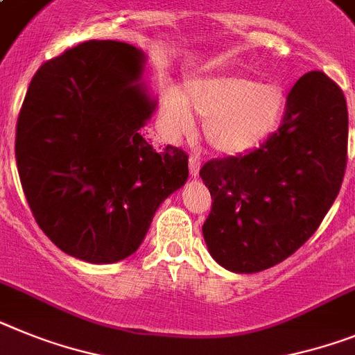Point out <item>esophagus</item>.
Instances as JSON below:
<instances>
[{
  "label": "esophagus",
  "instance_id": "1",
  "mask_svg": "<svg viewBox=\"0 0 355 355\" xmlns=\"http://www.w3.org/2000/svg\"><path fill=\"white\" fill-rule=\"evenodd\" d=\"M189 168H190V175L196 178L199 174V168H201V157L198 154H192L189 159Z\"/></svg>",
  "mask_w": 355,
  "mask_h": 355
}]
</instances>
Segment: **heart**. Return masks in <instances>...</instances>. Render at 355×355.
I'll return each instance as SVG.
<instances>
[{"label": "heart", "instance_id": "1", "mask_svg": "<svg viewBox=\"0 0 355 355\" xmlns=\"http://www.w3.org/2000/svg\"><path fill=\"white\" fill-rule=\"evenodd\" d=\"M286 89L278 83H259L248 75H220L192 80L187 102L166 93L162 113L175 136L190 135L193 116L205 120V138L224 154L246 153L268 138L286 111Z\"/></svg>", "mask_w": 355, "mask_h": 355}]
</instances>
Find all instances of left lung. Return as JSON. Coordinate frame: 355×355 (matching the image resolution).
<instances>
[{
    "label": "left lung",
    "mask_w": 355,
    "mask_h": 355,
    "mask_svg": "<svg viewBox=\"0 0 355 355\" xmlns=\"http://www.w3.org/2000/svg\"><path fill=\"white\" fill-rule=\"evenodd\" d=\"M347 147L343 91L322 71L305 73L264 144L201 166L211 196L202 224L210 255L235 272L264 271L293 255L338 198Z\"/></svg>",
    "instance_id": "8db88e82"
}]
</instances>
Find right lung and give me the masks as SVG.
<instances>
[{
    "mask_svg": "<svg viewBox=\"0 0 355 355\" xmlns=\"http://www.w3.org/2000/svg\"><path fill=\"white\" fill-rule=\"evenodd\" d=\"M144 53L86 41L33 75L16 127V163L35 223L68 255L113 264L132 255L157 207L189 178V156L141 135L154 111Z\"/></svg>",
    "mask_w": 355,
    "mask_h": 355,
    "instance_id": "right-lung-1",
    "label": "right lung"
}]
</instances>
